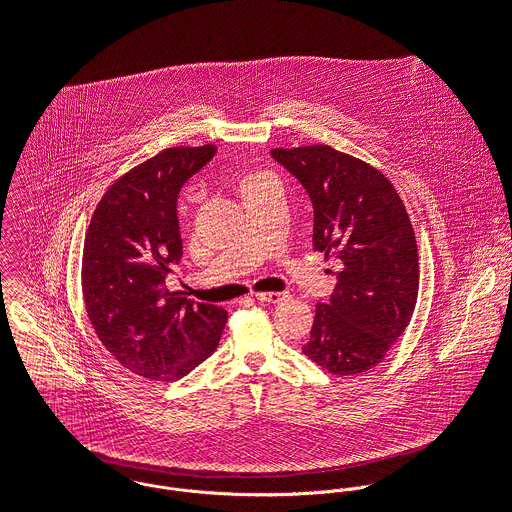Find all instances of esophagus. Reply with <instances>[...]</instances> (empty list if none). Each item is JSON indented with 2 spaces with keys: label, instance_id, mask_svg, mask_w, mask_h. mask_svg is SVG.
<instances>
[{
  "label": "esophagus",
  "instance_id": "1",
  "mask_svg": "<svg viewBox=\"0 0 512 512\" xmlns=\"http://www.w3.org/2000/svg\"><path fill=\"white\" fill-rule=\"evenodd\" d=\"M289 295L287 293H257L255 295V299L259 301V303H281V301H285Z\"/></svg>",
  "mask_w": 512,
  "mask_h": 512
}]
</instances>
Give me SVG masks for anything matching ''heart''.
Masks as SVG:
<instances>
[{"label":"heart","instance_id":"b5f03b06","mask_svg":"<svg viewBox=\"0 0 512 512\" xmlns=\"http://www.w3.org/2000/svg\"><path fill=\"white\" fill-rule=\"evenodd\" d=\"M269 175H265V173H249V175H245L243 179H241V183H239V191L243 193V191H247L249 187H253V185H257V183H261L263 179H267Z\"/></svg>","mask_w":512,"mask_h":512}]
</instances>
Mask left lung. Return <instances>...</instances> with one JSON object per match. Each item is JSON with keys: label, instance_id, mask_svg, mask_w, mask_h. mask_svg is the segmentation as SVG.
<instances>
[{"label": "left lung", "instance_id": "left-lung-1", "mask_svg": "<svg viewBox=\"0 0 512 512\" xmlns=\"http://www.w3.org/2000/svg\"><path fill=\"white\" fill-rule=\"evenodd\" d=\"M271 155L311 197L313 249L343 263L331 301L317 303L303 353L337 377L371 371L417 305L419 249L405 203L377 167L331 145Z\"/></svg>", "mask_w": 512, "mask_h": 512}]
</instances>
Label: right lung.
Instances as JSON below:
<instances>
[{"label": "right lung", "mask_w": 512, "mask_h": 512, "mask_svg": "<svg viewBox=\"0 0 512 512\" xmlns=\"http://www.w3.org/2000/svg\"><path fill=\"white\" fill-rule=\"evenodd\" d=\"M215 145L169 147L121 175L99 199L83 243L81 291L103 347L131 373L177 381L219 345L227 311L169 293L183 247L177 195Z\"/></svg>", "instance_id": "right-lung-1"}]
</instances>
